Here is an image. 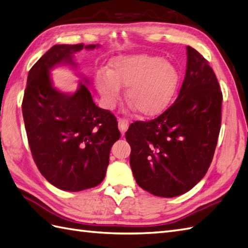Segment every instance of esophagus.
<instances>
[{
    "instance_id": "obj_1",
    "label": "esophagus",
    "mask_w": 248,
    "mask_h": 248,
    "mask_svg": "<svg viewBox=\"0 0 248 248\" xmlns=\"http://www.w3.org/2000/svg\"><path fill=\"white\" fill-rule=\"evenodd\" d=\"M118 124H119V129L121 131V134L124 135L125 131L127 130V128H128V125H129L128 121L125 120V119H119Z\"/></svg>"
}]
</instances>
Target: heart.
<instances>
[{
	"label": "heart",
	"instance_id": "b5f03b06",
	"mask_svg": "<svg viewBox=\"0 0 248 248\" xmlns=\"http://www.w3.org/2000/svg\"><path fill=\"white\" fill-rule=\"evenodd\" d=\"M179 82L175 65L160 56L139 53L111 60L109 72L96 76L95 85L108 108L121 97V87H127L126 100L139 113L153 115L167 107Z\"/></svg>",
	"mask_w": 248,
	"mask_h": 248
}]
</instances>
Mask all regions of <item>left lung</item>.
Listing matches in <instances>:
<instances>
[{"label": "left lung", "mask_w": 248, "mask_h": 248, "mask_svg": "<svg viewBox=\"0 0 248 248\" xmlns=\"http://www.w3.org/2000/svg\"><path fill=\"white\" fill-rule=\"evenodd\" d=\"M186 71L176 101L126 131L130 168L143 190L175 197L191 190L210 167L221 129L223 95L209 62L186 46Z\"/></svg>", "instance_id": "1"}]
</instances>
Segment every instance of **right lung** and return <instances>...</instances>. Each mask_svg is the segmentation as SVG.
I'll return each mask as SVG.
<instances>
[{"mask_svg": "<svg viewBox=\"0 0 248 248\" xmlns=\"http://www.w3.org/2000/svg\"><path fill=\"white\" fill-rule=\"evenodd\" d=\"M98 46H53L27 76L22 113L31 155L48 183L63 191L78 192L100 185L105 178L110 150L121 137L114 115L93 102L86 78H81L73 93L60 92L51 78L55 67H76L75 54Z\"/></svg>", "mask_w": 248, "mask_h": 248, "instance_id": "add662e5", "label": "right lung"}]
</instances>
